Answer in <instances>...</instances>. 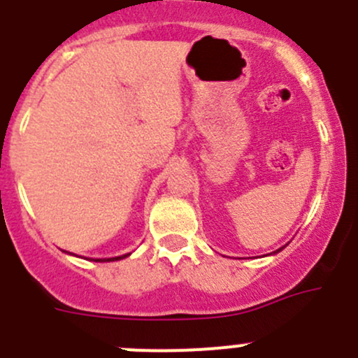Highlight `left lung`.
<instances>
[{"label":"left lung","instance_id":"obj_1","mask_svg":"<svg viewBox=\"0 0 358 358\" xmlns=\"http://www.w3.org/2000/svg\"><path fill=\"white\" fill-rule=\"evenodd\" d=\"M279 250H280V249H279Z\"/></svg>","mask_w":358,"mask_h":358}]
</instances>
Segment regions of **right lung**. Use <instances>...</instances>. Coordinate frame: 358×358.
<instances>
[{"mask_svg": "<svg viewBox=\"0 0 358 358\" xmlns=\"http://www.w3.org/2000/svg\"><path fill=\"white\" fill-rule=\"evenodd\" d=\"M127 256H129V255L118 256V258H111V259H95V262H116V259H123V258H127Z\"/></svg>", "mask_w": 358, "mask_h": 358, "instance_id": "1", "label": "right lung"}]
</instances>
